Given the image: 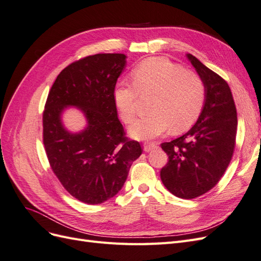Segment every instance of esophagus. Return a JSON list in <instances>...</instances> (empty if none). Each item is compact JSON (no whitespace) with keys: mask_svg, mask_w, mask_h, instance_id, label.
<instances>
[{"mask_svg":"<svg viewBox=\"0 0 261 261\" xmlns=\"http://www.w3.org/2000/svg\"><path fill=\"white\" fill-rule=\"evenodd\" d=\"M154 148H156V145L153 144V143H145L144 144V150L146 152L151 151V150L154 149Z\"/></svg>","mask_w":261,"mask_h":261,"instance_id":"esophagus-1","label":"esophagus"}]
</instances>
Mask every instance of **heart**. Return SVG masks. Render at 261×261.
Wrapping results in <instances>:
<instances>
[{
	"instance_id": "heart-1",
	"label": "heart",
	"mask_w": 261,
	"mask_h": 261,
	"mask_svg": "<svg viewBox=\"0 0 261 261\" xmlns=\"http://www.w3.org/2000/svg\"><path fill=\"white\" fill-rule=\"evenodd\" d=\"M133 84L118 82L113 99L126 123L136 114L138 94L154 93L150 111L152 114L136 120L129 133L137 139H152L169 132L187 130L198 120L206 99L201 78L192 70L174 64L165 58H150L133 69Z\"/></svg>"
}]
</instances>
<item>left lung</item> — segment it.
I'll use <instances>...</instances> for the list:
<instances>
[{
	"instance_id": "obj_1",
	"label": "left lung",
	"mask_w": 261,
	"mask_h": 261,
	"mask_svg": "<svg viewBox=\"0 0 261 261\" xmlns=\"http://www.w3.org/2000/svg\"><path fill=\"white\" fill-rule=\"evenodd\" d=\"M186 58L203 82L206 99L193 127L161 148L169 155L160 175L178 198L193 199L217 185L235 148L238 114L227 83L192 54Z\"/></svg>"
}]
</instances>
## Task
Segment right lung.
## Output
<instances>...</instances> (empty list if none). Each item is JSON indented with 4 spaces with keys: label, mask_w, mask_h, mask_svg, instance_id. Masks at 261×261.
I'll return each instance as SVG.
<instances>
[{
    "label": "right lung",
    "mask_w": 261,
    "mask_h": 261,
    "mask_svg": "<svg viewBox=\"0 0 261 261\" xmlns=\"http://www.w3.org/2000/svg\"><path fill=\"white\" fill-rule=\"evenodd\" d=\"M126 59L121 53H100L72 63L57 77L44 107L43 144L51 168L70 195L88 204L120 192L141 154L138 141L125 137L113 99ZM68 107L84 114V130L65 127L61 115Z\"/></svg>",
    "instance_id": "add662e5"
}]
</instances>
